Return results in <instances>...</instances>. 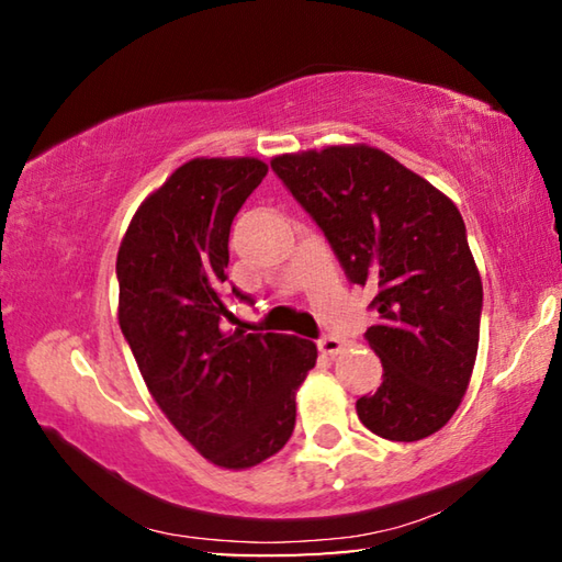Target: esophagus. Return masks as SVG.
Returning a JSON list of instances; mask_svg holds the SVG:
<instances>
[{
    "mask_svg": "<svg viewBox=\"0 0 562 562\" xmlns=\"http://www.w3.org/2000/svg\"><path fill=\"white\" fill-rule=\"evenodd\" d=\"M317 347H319V351L322 355H327V357H337L341 349H345V341H341L339 337H322L319 341H317Z\"/></svg>",
    "mask_w": 562,
    "mask_h": 562,
    "instance_id": "1",
    "label": "esophagus"
}]
</instances>
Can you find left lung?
I'll return each mask as SVG.
<instances>
[{
  "label": "left lung",
  "mask_w": 562,
  "mask_h": 562,
  "mask_svg": "<svg viewBox=\"0 0 562 562\" xmlns=\"http://www.w3.org/2000/svg\"><path fill=\"white\" fill-rule=\"evenodd\" d=\"M312 215L349 282L376 290L369 347L384 367L357 416L389 441L446 426L479 351L483 284L459 207L384 150L355 144L270 160Z\"/></svg>",
  "instance_id": "left-lung-1"
}]
</instances>
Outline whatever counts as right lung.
Returning <instances> with one entry per match:
<instances>
[{"label": "right lung", "mask_w": 562, "mask_h": 562, "mask_svg": "<svg viewBox=\"0 0 562 562\" xmlns=\"http://www.w3.org/2000/svg\"><path fill=\"white\" fill-rule=\"evenodd\" d=\"M265 176L258 158L188 160L140 203L116 258L119 325L150 396L203 459L233 471L288 443L317 361L310 339L223 322L231 225Z\"/></svg>", "instance_id": "add662e5"}]
</instances>
